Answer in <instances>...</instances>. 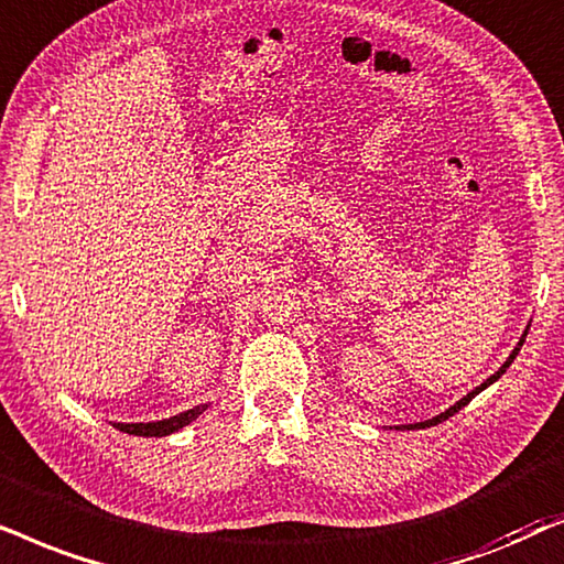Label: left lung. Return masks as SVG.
I'll use <instances>...</instances> for the list:
<instances>
[{
  "label": "left lung",
  "instance_id": "left-lung-1",
  "mask_svg": "<svg viewBox=\"0 0 564 564\" xmlns=\"http://www.w3.org/2000/svg\"><path fill=\"white\" fill-rule=\"evenodd\" d=\"M523 337H527V333H523ZM523 337H521V340H518V345H516V348H513V352H510V356H508V360H506V364H502V366H500V369H498V371H495L490 379H487V381H482V384H479L477 389H471V392H469L467 397H462V400H459V402H456V404H454V408H448L446 412H441V415H435L433 420H425V423H415V425H404V427H408V431H415V427H431V425H438V423H444V420H446V417H452V415H454V412H459V410L464 408V404H469V402H471V397H477L479 392H482V389H487V387H490V384H492V381H498V379L502 377V373H506V369H508V366H510V364H513V358L518 356V350H521V345H523Z\"/></svg>",
  "mask_w": 564,
  "mask_h": 564
}]
</instances>
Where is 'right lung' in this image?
Segmentation results:
<instances>
[{
	"instance_id": "right-lung-1",
	"label": "right lung",
	"mask_w": 564,
	"mask_h": 564,
	"mask_svg": "<svg viewBox=\"0 0 564 564\" xmlns=\"http://www.w3.org/2000/svg\"><path fill=\"white\" fill-rule=\"evenodd\" d=\"M208 408V404H198V408L180 412V415H172L167 420H156V423H112L118 431L129 433V435H154V438H162V435H170L180 431V427L191 425L195 417L200 415Z\"/></svg>"
}]
</instances>
